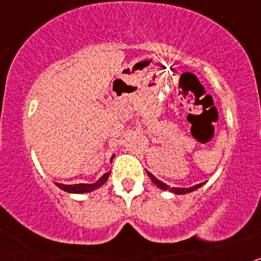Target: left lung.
I'll return each instance as SVG.
<instances>
[{
    "instance_id": "1",
    "label": "left lung",
    "mask_w": 261,
    "mask_h": 261,
    "mask_svg": "<svg viewBox=\"0 0 261 261\" xmlns=\"http://www.w3.org/2000/svg\"><path fill=\"white\" fill-rule=\"evenodd\" d=\"M146 172H147V175H149V177H150V179H151V181H153V183L155 184V186L158 187V188H161V190H163V191L170 190V191H171V192H174L175 195H186V193L193 192V191L199 190L200 187H201L202 184H204V183L196 184V186L190 187V188H177V187H172V188H170V187H168L166 183H163V181L158 180V179H156V177L154 176L153 174H151V172H149V171H146Z\"/></svg>"
}]
</instances>
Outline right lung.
Listing matches in <instances>:
<instances>
[{
	"label": "right lung",
	"mask_w": 261,
	"mask_h": 261,
	"mask_svg": "<svg viewBox=\"0 0 261 261\" xmlns=\"http://www.w3.org/2000/svg\"><path fill=\"white\" fill-rule=\"evenodd\" d=\"M115 155H112V158H111V161L114 159ZM111 171L106 172L105 175H103L100 179H99L98 181H95V183H91V184H61V183H55L57 187H59L60 190L65 191V192H69V193H87V192H91V191H95L98 190L99 187H102L103 184L107 181L108 176H110Z\"/></svg>",
	"instance_id": "right-lung-1"
}]
</instances>
